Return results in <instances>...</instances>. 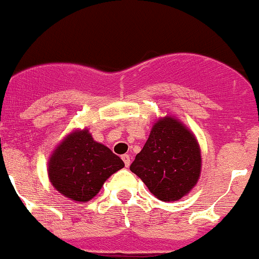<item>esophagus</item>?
<instances>
[{
	"label": "esophagus",
	"instance_id": "obj_1",
	"mask_svg": "<svg viewBox=\"0 0 259 259\" xmlns=\"http://www.w3.org/2000/svg\"><path fill=\"white\" fill-rule=\"evenodd\" d=\"M122 161L124 162V166L128 167L130 163H131V157H130V154H123V156H122Z\"/></svg>",
	"mask_w": 259,
	"mask_h": 259
}]
</instances>
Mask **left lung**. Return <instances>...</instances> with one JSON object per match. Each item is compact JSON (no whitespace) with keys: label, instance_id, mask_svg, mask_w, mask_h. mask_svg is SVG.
Returning <instances> with one entry per match:
<instances>
[{"label":"left lung","instance_id":"1","mask_svg":"<svg viewBox=\"0 0 259 259\" xmlns=\"http://www.w3.org/2000/svg\"><path fill=\"white\" fill-rule=\"evenodd\" d=\"M130 169L163 202L177 201L197 183L201 151L196 138L181 122L164 117L151 131Z\"/></svg>","mask_w":259,"mask_h":259}]
</instances>
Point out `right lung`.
Segmentation results:
<instances>
[{
    "label": "right lung",
    "instance_id": "right-lung-1",
    "mask_svg": "<svg viewBox=\"0 0 259 259\" xmlns=\"http://www.w3.org/2000/svg\"><path fill=\"white\" fill-rule=\"evenodd\" d=\"M124 163L110 148L93 141L89 131L65 138L49 164L51 183L58 192L77 202H87L100 192L105 181Z\"/></svg>",
    "mask_w": 259,
    "mask_h": 259
}]
</instances>
